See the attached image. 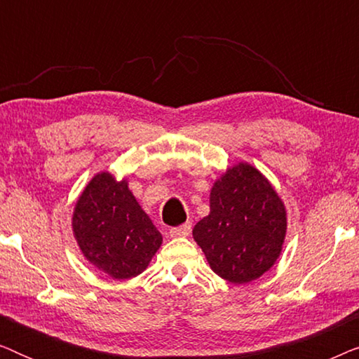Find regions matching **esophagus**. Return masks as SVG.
Returning a JSON list of instances; mask_svg holds the SVG:
<instances>
[{
  "instance_id": "1",
  "label": "esophagus",
  "mask_w": 359,
  "mask_h": 359,
  "mask_svg": "<svg viewBox=\"0 0 359 359\" xmlns=\"http://www.w3.org/2000/svg\"><path fill=\"white\" fill-rule=\"evenodd\" d=\"M168 233H170L171 238L188 237V235L191 233V222H186L183 225H180V227H171Z\"/></svg>"
}]
</instances>
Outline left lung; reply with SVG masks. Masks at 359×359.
I'll return each mask as SVG.
<instances>
[{"label": "left lung", "instance_id": "left-lung-1", "mask_svg": "<svg viewBox=\"0 0 359 359\" xmlns=\"http://www.w3.org/2000/svg\"><path fill=\"white\" fill-rule=\"evenodd\" d=\"M210 212L193 229L209 266L222 279L245 284L276 263L286 237L284 203L255 168L233 165L210 189Z\"/></svg>", "mask_w": 359, "mask_h": 359}]
</instances>
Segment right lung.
I'll return each mask as SVG.
<instances>
[{"instance_id": "1", "label": "right lung", "mask_w": 359, "mask_h": 359, "mask_svg": "<svg viewBox=\"0 0 359 359\" xmlns=\"http://www.w3.org/2000/svg\"><path fill=\"white\" fill-rule=\"evenodd\" d=\"M72 227L88 262L114 279L139 276L163 242L127 180L117 181L107 171L93 176L83 189Z\"/></svg>"}]
</instances>
